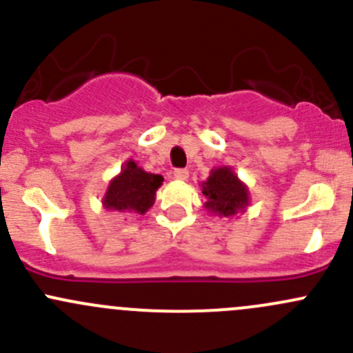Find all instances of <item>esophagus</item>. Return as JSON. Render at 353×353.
<instances>
[{
    "instance_id": "obj_1",
    "label": "esophagus",
    "mask_w": 353,
    "mask_h": 353,
    "mask_svg": "<svg viewBox=\"0 0 353 353\" xmlns=\"http://www.w3.org/2000/svg\"><path fill=\"white\" fill-rule=\"evenodd\" d=\"M190 177V172L186 169H176L174 170V179L177 181H186Z\"/></svg>"
}]
</instances>
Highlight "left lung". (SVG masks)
I'll return each mask as SVG.
<instances>
[{
    "label": "left lung",
    "mask_w": 353,
    "mask_h": 353,
    "mask_svg": "<svg viewBox=\"0 0 353 353\" xmlns=\"http://www.w3.org/2000/svg\"><path fill=\"white\" fill-rule=\"evenodd\" d=\"M201 186L203 194L206 196L205 208L210 213L229 219L239 212H244L245 206L249 205L248 186L241 183L230 167L213 169Z\"/></svg>",
    "instance_id": "left-lung-1"
}]
</instances>
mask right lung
Returning a JSON list of instances; mask_svg holds the SVG:
<instances>
[{"label":"right lung","instance_id":"obj_1","mask_svg":"<svg viewBox=\"0 0 353 353\" xmlns=\"http://www.w3.org/2000/svg\"><path fill=\"white\" fill-rule=\"evenodd\" d=\"M163 177L145 172L134 160H126L119 176L109 183L102 205L114 212H130L143 215L155 203V193Z\"/></svg>","mask_w":353,"mask_h":353}]
</instances>
